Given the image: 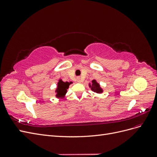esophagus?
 Wrapping results in <instances>:
<instances>
[{"mask_svg":"<svg viewBox=\"0 0 157 157\" xmlns=\"http://www.w3.org/2000/svg\"><path fill=\"white\" fill-rule=\"evenodd\" d=\"M77 81L78 82H80V78H79V77H77Z\"/></svg>","mask_w":157,"mask_h":157,"instance_id":"obj_1","label":"esophagus"}]
</instances>
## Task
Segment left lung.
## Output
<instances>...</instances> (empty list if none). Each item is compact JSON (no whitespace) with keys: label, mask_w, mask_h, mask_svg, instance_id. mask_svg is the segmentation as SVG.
<instances>
[{"label":"left lung","mask_w":157,"mask_h":157,"mask_svg":"<svg viewBox=\"0 0 157 157\" xmlns=\"http://www.w3.org/2000/svg\"><path fill=\"white\" fill-rule=\"evenodd\" d=\"M89 86L94 92L98 94H101L103 92V89L100 87V85L96 82V80H93L92 83L89 84Z\"/></svg>","instance_id":"8db88e82"}]
</instances>
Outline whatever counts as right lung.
I'll list each match as a JSON object with an SVG mask.
<instances>
[{
	"label": "right lung",
	"instance_id": "1",
	"mask_svg": "<svg viewBox=\"0 0 157 157\" xmlns=\"http://www.w3.org/2000/svg\"><path fill=\"white\" fill-rule=\"evenodd\" d=\"M71 83H72L71 82H63L62 81V80L59 79V82H58V86H57L56 90V98H63L67 92V89L69 88V85Z\"/></svg>",
	"mask_w": 157,
	"mask_h": 157
}]
</instances>
